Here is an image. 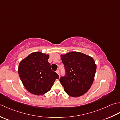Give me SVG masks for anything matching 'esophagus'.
<instances>
[{"label": "esophagus", "instance_id": "1", "mask_svg": "<svg viewBox=\"0 0 120 120\" xmlns=\"http://www.w3.org/2000/svg\"><path fill=\"white\" fill-rule=\"evenodd\" d=\"M56 73H57V74H58L59 76H60V73H59V70H57V71H56Z\"/></svg>", "mask_w": 120, "mask_h": 120}]
</instances>
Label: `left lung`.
I'll use <instances>...</instances> for the list:
<instances>
[{
  "label": "left lung",
  "instance_id": "1",
  "mask_svg": "<svg viewBox=\"0 0 120 120\" xmlns=\"http://www.w3.org/2000/svg\"><path fill=\"white\" fill-rule=\"evenodd\" d=\"M66 71L60 82L68 95L74 98L83 95L90 89L95 77L96 65L90 56L78 52L61 55Z\"/></svg>",
  "mask_w": 120,
  "mask_h": 120
}]
</instances>
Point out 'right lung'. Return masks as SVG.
Masks as SVG:
<instances>
[{"mask_svg": "<svg viewBox=\"0 0 120 120\" xmlns=\"http://www.w3.org/2000/svg\"><path fill=\"white\" fill-rule=\"evenodd\" d=\"M48 54L40 52L30 53L20 62L18 72L26 90L41 95L49 91L59 76L51 69Z\"/></svg>", "mask_w": 120, "mask_h": 120, "instance_id": "1", "label": "right lung"}]
</instances>
